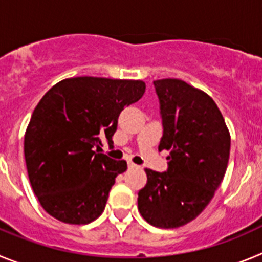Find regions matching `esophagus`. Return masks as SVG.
<instances>
[{"label":"esophagus","instance_id":"1","mask_svg":"<svg viewBox=\"0 0 262 262\" xmlns=\"http://www.w3.org/2000/svg\"><path fill=\"white\" fill-rule=\"evenodd\" d=\"M127 165H128V168H138V165H136V164H134V163H131V161H128V164H127Z\"/></svg>","mask_w":262,"mask_h":262}]
</instances>
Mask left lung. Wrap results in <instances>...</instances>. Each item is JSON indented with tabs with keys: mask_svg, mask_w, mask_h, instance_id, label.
I'll return each instance as SVG.
<instances>
[{
	"mask_svg": "<svg viewBox=\"0 0 262 262\" xmlns=\"http://www.w3.org/2000/svg\"><path fill=\"white\" fill-rule=\"evenodd\" d=\"M163 118L159 151L170 152L166 172L145 169L138 209L149 224L177 228L209 205L230 159L231 136L214 99L177 78L154 81Z\"/></svg>",
	"mask_w": 262,
	"mask_h": 262,
	"instance_id": "1",
	"label": "left lung"
}]
</instances>
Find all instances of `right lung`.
Segmentation results:
<instances>
[{"mask_svg":"<svg viewBox=\"0 0 262 262\" xmlns=\"http://www.w3.org/2000/svg\"><path fill=\"white\" fill-rule=\"evenodd\" d=\"M145 92L140 80L66 78L39 101L25 134V160L41 207L68 224H88L105 210L124 160L97 154L113 147L120 111ZM98 151V149H97Z\"/></svg>","mask_w":262,"mask_h":262,"instance_id":"right-lung-1","label":"right lung"}]
</instances>
